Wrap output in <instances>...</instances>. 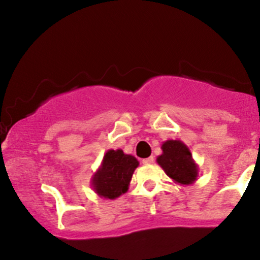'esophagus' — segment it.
Masks as SVG:
<instances>
[{
    "instance_id": "obj_1",
    "label": "esophagus",
    "mask_w": 260,
    "mask_h": 260,
    "mask_svg": "<svg viewBox=\"0 0 260 260\" xmlns=\"http://www.w3.org/2000/svg\"><path fill=\"white\" fill-rule=\"evenodd\" d=\"M142 162L144 164V165H151V164L154 162V157L150 156V157H147V159H143Z\"/></svg>"
}]
</instances>
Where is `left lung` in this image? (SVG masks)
I'll list each match as a JSON object with an SVG mask.
<instances>
[{"mask_svg": "<svg viewBox=\"0 0 260 260\" xmlns=\"http://www.w3.org/2000/svg\"><path fill=\"white\" fill-rule=\"evenodd\" d=\"M162 154L156 157V162L165 174L176 183L188 186L198 177V165L193 159L189 148L182 140H166L161 145Z\"/></svg>", "mask_w": 260, "mask_h": 260, "instance_id": "1", "label": "left lung"}]
</instances>
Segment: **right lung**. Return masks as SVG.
Listing matches in <instances>:
<instances>
[{
  "label": "right lung",
  "instance_id": "add662e5",
  "mask_svg": "<svg viewBox=\"0 0 260 260\" xmlns=\"http://www.w3.org/2000/svg\"><path fill=\"white\" fill-rule=\"evenodd\" d=\"M139 161L117 149L107 150L100 168L91 177V187L101 198L116 199L126 193Z\"/></svg>",
  "mask_w": 260,
  "mask_h": 260
}]
</instances>
